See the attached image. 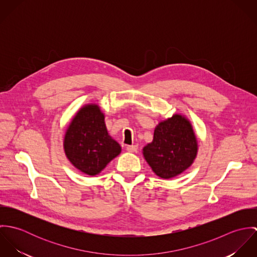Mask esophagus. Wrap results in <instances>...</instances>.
I'll use <instances>...</instances> for the list:
<instances>
[{
	"instance_id": "1",
	"label": "esophagus",
	"mask_w": 257,
	"mask_h": 257,
	"mask_svg": "<svg viewBox=\"0 0 257 257\" xmlns=\"http://www.w3.org/2000/svg\"><path fill=\"white\" fill-rule=\"evenodd\" d=\"M137 149H138V146H127L126 147V150L128 152H135V151H137Z\"/></svg>"
}]
</instances>
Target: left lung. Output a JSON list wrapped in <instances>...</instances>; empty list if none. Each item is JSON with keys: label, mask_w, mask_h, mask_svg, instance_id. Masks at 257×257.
Listing matches in <instances>:
<instances>
[{"label": "left lung", "mask_w": 257, "mask_h": 257, "mask_svg": "<svg viewBox=\"0 0 257 257\" xmlns=\"http://www.w3.org/2000/svg\"><path fill=\"white\" fill-rule=\"evenodd\" d=\"M143 153L152 171L162 179L183 173L198 153L191 121L181 113L161 120L154 130L152 142L144 147Z\"/></svg>", "instance_id": "8db88e82"}]
</instances>
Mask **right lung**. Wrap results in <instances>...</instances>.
Segmentation results:
<instances>
[{"instance_id":"obj_1","label":"right lung","mask_w":257,"mask_h":257,"mask_svg":"<svg viewBox=\"0 0 257 257\" xmlns=\"http://www.w3.org/2000/svg\"><path fill=\"white\" fill-rule=\"evenodd\" d=\"M66 157L81 172L96 176L120 151L110 137L105 114L97 104H87L76 112L64 136Z\"/></svg>"}]
</instances>
